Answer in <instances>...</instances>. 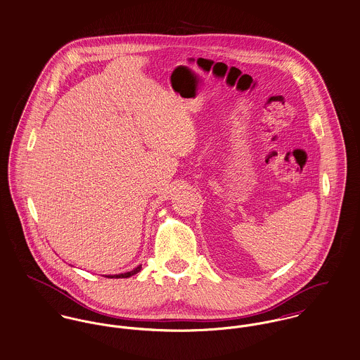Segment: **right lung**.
Segmentation results:
<instances>
[{"label": "right lung", "mask_w": 360, "mask_h": 360, "mask_svg": "<svg viewBox=\"0 0 360 360\" xmlns=\"http://www.w3.org/2000/svg\"><path fill=\"white\" fill-rule=\"evenodd\" d=\"M141 269H142V265L136 266L134 271H129V272H125V274H119V275H108L106 278H109V279H121V278H129V276H132V275H136V274H138Z\"/></svg>", "instance_id": "add662e5"}]
</instances>
